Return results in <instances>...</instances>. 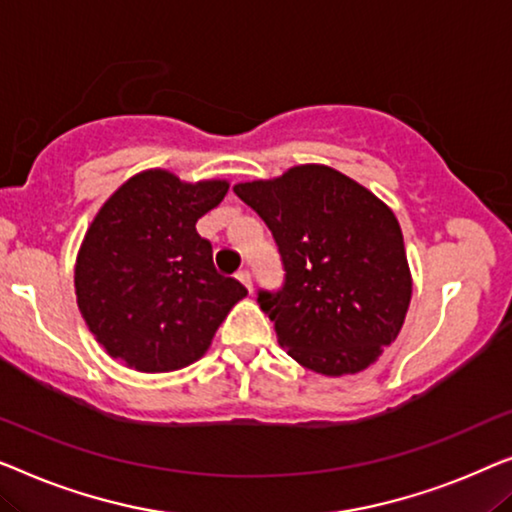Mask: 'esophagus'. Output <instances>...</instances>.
Segmentation results:
<instances>
[{"label":"esophagus","instance_id":"34e87169","mask_svg":"<svg viewBox=\"0 0 512 512\" xmlns=\"http://www.w3.org/2000/svg\"><path fill=\"white\" fill-rule=\"evenodd\" d=\"M236 278H239L241 283L248 287V290H253V278H250V271L248 269H241L239 273H236Z\"/></svg>","mask_w":512,"mask_h":512}]
</instances>
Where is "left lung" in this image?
Returning <instances> with one entry per match:
<instances>
[{
  "label": "left lung",
  "instance_id": "obj_1",
  "mask_svg": "<svg viewBox=\"0 0 512 512\" xmlns=\"http://www.w3.org/2000/svg\"><path fill=\"white\" fill-rule=\"evenodd\" d=\"M271 229L285 280L257 304L287 355L322 376L376 362L399 336L413 294L401 227L376 194L341 171L301 164L234 185Z\"/></svg>",
  "mask_w": 512,
  "mask_h": 512
}]
</instances>
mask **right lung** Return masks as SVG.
I'll return each mask as SVG.
<instances>
[{"label": "right lung", "mask_w": 512, "mask_h": 512, "mask_svg": "<svg viewBox=\"0 0 512 512\" xmlns=\"http://www.w3.org/2000/svg\"><path fill=\"white\" fill-rule=\"evenodd\" d=\"M227 181L183 183L141 171L99 208L76 259V301L113 359L143 373L197 362L248 290L213 266L197 220L225 199Z\"/></svg>", "instance_id": "add662e5"}]
</instances>
